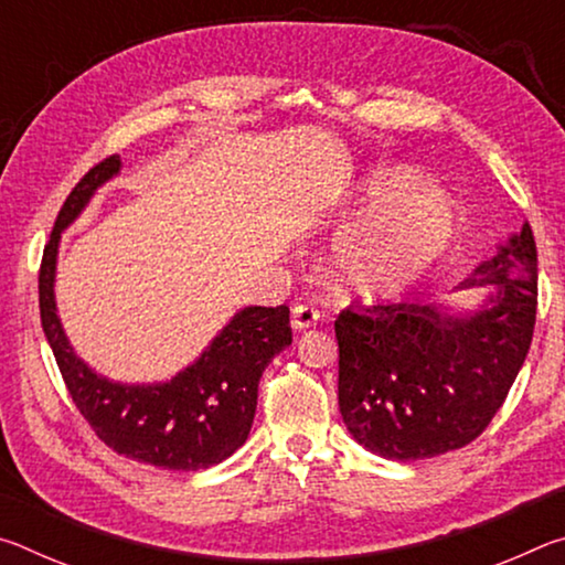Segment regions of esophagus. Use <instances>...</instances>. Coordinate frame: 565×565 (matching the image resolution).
I'll use <instances>...</instances> for the list:
<instances>
[{"label":"esophagus","instance_id":"1","mask_svg":"<svg viewBox=\"0 0 565 565\" xmlns=\"http://www.w3.org/2000/svg\"><path fill=\"white\" fill-rule=\"evenodd\" d=\"M319 319H321V311L311 303H296L291 309V327L296 331H306V329L317 327Z\"/></svg>","mask_w":565,"mask_h":565}]
</instances>
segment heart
<instances>
[{"mask_svg":"<svg viewBox=\"0 0 565 565\" xmlns=\"http://www.w3.org/2000/svg\"><path fill=\"white\" fill-rule=\"evenodd\" d=\"M359 204L369 206L343 228L337 262L343 281L366 296L404 291L431 269L456 234V214L431 184H420L411 167L376 169L361 184Z\"/></svg>","mask_w":565,"mask_h":565,"instance_id":"1","label":"heart"}]
</instances>
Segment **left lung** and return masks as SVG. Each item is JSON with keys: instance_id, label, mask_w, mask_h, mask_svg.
<instances>
[{"instance_id": "left-lung-1", "label": "left lung", "mask_w": 565, "mask_h": 565, "mask_svg": "<svg viewBox=\"0 0 565 565\" xmlns=\"http://www.w3.org/2000/svg\"><path fill=\"white\" fill-rule=\"evenodd\" d=\"M491 286L471 313L353 301L339 313V408L349 434L391 461L463 448L486 431L531 349L539 254L529 224L458 289Z\"/></svg>"}]
</instances>
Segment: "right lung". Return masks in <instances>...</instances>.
I'll return each mask as SVG.
<instances>
[{"label": "right lung", "instance_id": "right-lung-1", "mask_svg": "<svg viewBox=\"0 0 565 565\" xmlns=\"http://www.w3.org/2000/svg\"><path fill=\"white\" fill-rule=\"evenodd\" d=\"M121 167L109 157L92 167L66 196L40 266L42 329L74 406L104 444L139 463L199 471L222 463L252 431L259 379L291 343L289 306H246L191 366L167 384H117L76 356L54 303L56 248L94 191Z\"/></svg>", "mask_w": 565, "mask_h": 565}]
</instances>
